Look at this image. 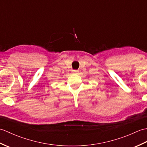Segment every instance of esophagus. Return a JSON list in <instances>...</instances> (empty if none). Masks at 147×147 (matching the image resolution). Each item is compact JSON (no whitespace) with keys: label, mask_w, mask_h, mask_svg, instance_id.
<instances>
[{"label":"esophagus","mask_w":147,"mask_h":147,"mask_svg":"<svg viewBox=\"0 0 147 147\" xmlns=\"http://www.w3.org/2000/svg\"><path fill=\"white\" fill-rule=\"evenodd\" d=\"M73 72H74V73H78V71H77V70H74V71H73Z\"/></svg>","instance_id":"obj_1"}]
</instances>
